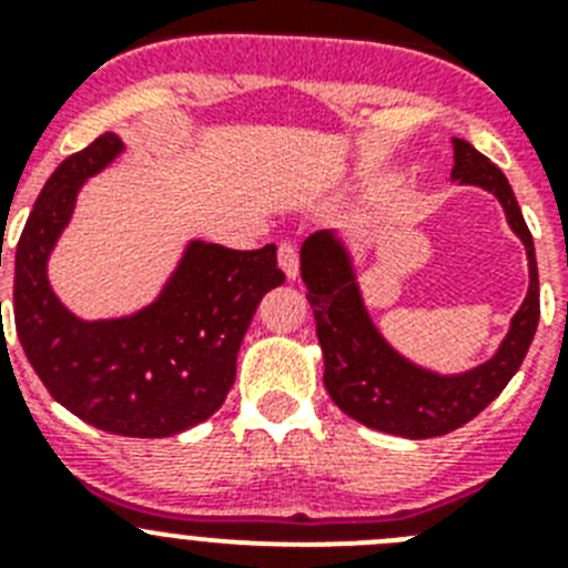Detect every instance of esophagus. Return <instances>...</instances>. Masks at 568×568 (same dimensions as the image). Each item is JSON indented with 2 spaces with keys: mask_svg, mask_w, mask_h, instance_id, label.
Returning a JSON list of instances; mask_svg holds the SVG:
<instances>
[{
  "mask_svg": "<svg viewBox=\"0 0 568 568\" xmlns=\"http://www.w3.org/2000/svg\"><path fill=\"white\" fill-rule=\"evenodd\" d=\"M278 267L284 270L287 278H295V275H298V250H295L290 241L278 244Z\"/></svg>",
  "mask_w": 568,
  "mask_h": 568,
  "instance_id": "esophagus-1",
  "label": "esophagus"
}]
</instances>
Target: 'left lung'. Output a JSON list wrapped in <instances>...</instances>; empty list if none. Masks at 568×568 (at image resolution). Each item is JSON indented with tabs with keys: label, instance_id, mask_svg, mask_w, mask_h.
<instances>
[{
	"label": "left lung",
	"instance_id": "1",
	"mask_svg": "<svg viewBox=\"0 0 568 568\" xmlns=\"http://www.w3.org/2000/svg\"><path fill=\"white\" fill-rule=\"evenodd\" d=\"M453 179L489 190L504 204L529 258V293L511 318L498 353L460 375H438L406 361L386 344L366 313L353 261L333 230L313 233L301 247V278L315 315V333L324 349V386L341 413L378 433L400 438H438L469 424L504 393L524 364L540 318L535 241L506 175L464 139H453Z\"/></svg>",
	"mask_w": 568,
	"mask_h": 568
}]
</instances>
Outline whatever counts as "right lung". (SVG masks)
Returning <instances> with one entry per match:
<instances>
[{"mask_svg":"<svg viewBox=\"0 0 568 568\" xmlns=\"http://www.w3.org/2000/svg\"><path fill=\"white\" fill-rule=\"evenodd\" d=\"M122 148L119 135L102 133L53 170L17 244L13 321L30 366L64 409L104 433L168 438L224 404L255 307L284 284V273L275 267V244L227 250L190 241L150 307L110 321L68 313L48 284V255L84 179Z\"/></svg>","mask_w":568,"mask_h":568,"instance_id":"1","label":"right lung"}]
</instances>
